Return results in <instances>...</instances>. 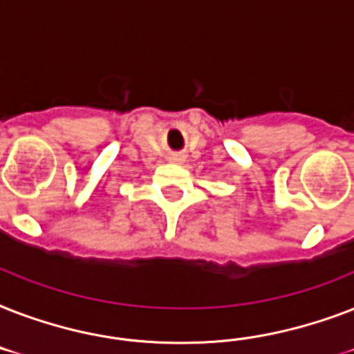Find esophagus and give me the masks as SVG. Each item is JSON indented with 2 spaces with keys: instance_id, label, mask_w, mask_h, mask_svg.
<instances>
[{
  "instance_id": "1",
  "label": "esophagus",
  "mask_w": 354,
  "mask_h": 354,
  "mask_svg": "<svg viewBox=\"0 0 354 354\" xmlns=\"http://www.w3.org/2000/svg\"><path fill=\"white\" fill-rule=\"evenodd\" d=\"M183 160V158H182V156H180V154H174V156H172V161H182Z\"/></svg>"
}]
</instances>
